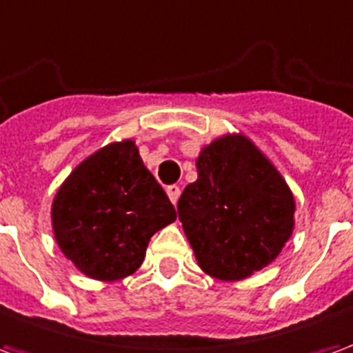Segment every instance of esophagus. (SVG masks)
<instances>
[{"mask_svg":"<svg viewBox=\"0 0 353 353\" xmlns=\"http://www.w3.org/2000/svg\"><path fill=\"white\" fill-rule=\"evenodd\" d=\"M166 194H168V199L172 200V204H176L177 199H179V194H181V191H179V187H177V185H170L168 189H166Z\"/></svg>","mask_w":353,"mask_h":353,"instance_id":"34e87169","label":"esophagus"}]
</instances>
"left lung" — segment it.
<instances>
[{
    "label": "left lung",
    "instance_id": "8db88e82",
    "mask_svg": "<svg viewBox=\"0 0 353 353\" xmlns=\"http://www.w3.org/2000/svg\"><path fill=\"white\" fill-rule=\"evenodd\" d=\"M196 172L177 214L200 268L234 281L270 265L295 229V196L272 161L238 132L202 147Z\"/></svg>",
    "mask_w": 353,
    "mask_h": 353
}]
</instances>
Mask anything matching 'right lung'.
Masks as SVG:
<instances>
[{"label": "right lung", "mask_w": 353, "mask_h": 353, "mask_svg": "<svg viewBox=\"0 0 353 353\" xmlns=\"http://www.w3.org/2000/svg\"><path fill=\"white\" fill-rule=\"evenodd\" d=\"M174 221L176 210L132 139L88 154L60 185L50 208L60 252L100 281L136 272L151 236Z\"/></svg>", "instance_id": "right-lung-1"}]
</instances>
